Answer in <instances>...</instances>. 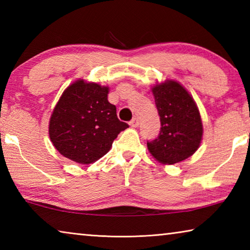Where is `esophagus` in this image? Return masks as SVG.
Here are the masks:
<instances>
[{
  "label": "esophagus",
  "instance_id": "1",
  "mask_svg": "<svg viewBox=\"0 0 250 250\" xmlns=\"http://www.w3.org/2000/svg\"><path fill=\"white\" fill-rule=\"evenodd\" d=\"M129 125L130 126H132V128H137V126L140 125V120H139L138 118H133V119L129 122Z\"/></svg>",
  "mask_w": 250,
  "mask_h": 250
}]
</instances>
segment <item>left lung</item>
Instances as JSON below:
<instances>
[{
  "label": "left lung",
  "instance_id": "1",
  "mask_svg": "<svg viewBox=\"0 0 250 250\" xmlns=\"http://www.w3.org/2000/svg\"><path fill=\"white\" fill-rule=\"evenodd\" d=\"M161 129L158 137L147 141L150 153L163 164L181 162L195 152L202 140L200 112L188 91L176 82L153 88Z\"/></svg>",
  "mask_w": 250,
  "mask_h": 250
}]
</instances>
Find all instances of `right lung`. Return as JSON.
Listing matches in <instances>:
<instances>
[{
	"label": "right lung",
	"mask_w": 250,
	"mask_h": 250,
	"mask_svg": "<svg viewBox=\"0 0 250 250\" xmlns=\"http://www.w3.org/2000/svg\"><path fill=\"white\" fill-rule=\"evenodd\" d=\"M108 88L78 80L67 88L49 121V137L61 154L77 163L89 164L110 150L128 124L117 117L107 99Z\"/></svg>",
	"instance_id": "add662e5"
}]
</instances>
